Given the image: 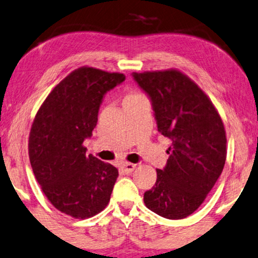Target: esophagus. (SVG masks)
Here are the masks:
<instances>
[{
    "label": "esophagus",
    "instance_id": "obj_1",
    "mask_svg": "<svg viewBox=\"0 0 258 258\" xmlns=\"http://www.w3.org/2000/svg\"><path fill=\"white\" fill-rule=\"evenodd\" d=\"M137 165L136 164H132V163H127V161H125V163L121 164V169L125 173H131L133 170L136 169Z\"/></svg>",
    "mask_w": 258,
    "mask_h": 258
}]
</instances>
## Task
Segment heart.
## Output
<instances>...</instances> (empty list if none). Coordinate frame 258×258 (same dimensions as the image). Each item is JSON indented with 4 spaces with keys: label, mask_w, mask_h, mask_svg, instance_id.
Wrapping results in <instances>:
<instances>
[{
    "label": "heart",
    "mask_w": 258,
    "mask_h": 258,
    "mask_svg": "<svg viewBox=\"0 0 258 258\" xmlns=\"http://www.w3.org/2000/svg\"><path fill=\"white\" fill-rule=\"evenodd\" d=\"M135 95H138V94H136V93H131V94H128V95H127L126 98H131V97H135Z\"/></svg>",
    "instance_id": "heart-1"
}]
</instances>
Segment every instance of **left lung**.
<instances>
[{
	"label": "left lung",
	"instance_id": "8db88e82",
	"mask_svg": "<svg viewBox=\"0 0 258 258\" xmlns=\"http://www.w3.org/2000/svg\"><path fill=\"white\" fill-rule=\"evenodd\" d=\"M152 102L158 131L171 140L157 180L144 194L154 214L181 219L197 210L221 176L226 159L223 121L208 95L176 70L132 73Z\"/></svg>",
	"mask_w": 258,
	"mask_h": 258
}]
</instances>
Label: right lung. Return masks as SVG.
<instances>
[{
	"mask_svg": "<svg viewBox=\"0 0 258 258\" xmlns=\"http://www.w3.org/2000/svg\"><path fill=\"white\" fill-rule=\"evenodd\" d=\"M121 73L81 67L54 87L41 105L29 135V159L48 201L74 218H89L107 207L119 173L86 154L105 94L125 81Z\"/></svg>",
	"mask_w": 258,
	"mask_h": 258,
	"instance_id": "1",
	"label": "right lung"
}]
</instances>
